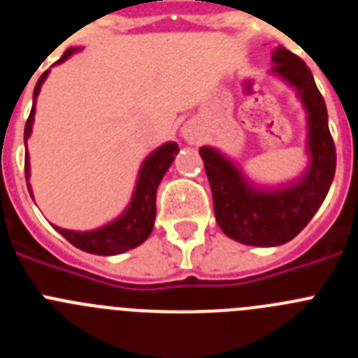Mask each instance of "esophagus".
Masks as SVG:
<instances>
[{
  "label": "esophagus",
  "mask_w": 358,
  "mask_h": 358,
  "mask_svg": "<svg viewBox=\"0 0 358 358\" xmlns=\"http://www.w3.org/2000/svg\"><path fill=\"white\" fill-rule=\"evenodd\" d=\"M182 136H185V140H188L189 143L197 141L199 138H201V129H199L197 122H194V120L186 122L185 125H182Z\"/></svg>",
  "instance_id": "obj_1"
}]
</instances>
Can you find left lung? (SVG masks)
Instances as JSON below:
<instances>
[{
	"label": "left lung",
	"instance_id": "1",
	"mask_svg": "<svg viewBox=\"0 0 358 358\" xmlns=\"http://www.w3.org/2000/svg\"><path fill=\"white\" fill-rule=\"evenodd\" d=\"M274 71L297 87L308 110L310 170L297 185L278 192H258L243 181L238 170L217 150L202 147L208 181L213 194L215 218L229 238L245 245L273 248L301 233L321 208L335 176L334 138L328 129L327 103L315 85L312 71L290 50L274 52Z\"/></svg>",
	"mask_w": 358,
	"mask_h": 358
}]
</instances>
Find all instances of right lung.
Listing matches in <instances>:
<instances>
[{"label":"right lung","mask_w":358,"mask_h":358,"mask_svg":"<svg viewBox=\"0 0 358 358\" xmlns=\"http://www.w3.org/2000/svg\"><path fill=\"white\" fill-rule=\"evenodd\" d=\"M73 52H75V48L66 50L64 55L55 64L66 61ZM46 75H48V71H44L41 75V78L37 80L36 90H34V106H31L30 116H28L27 125H24V145H27V138L30 136L31 122H34V115H36V96L39 94L41 85H43ZM177 150H179L177 143H166L147 157V161L141 166L140 181L136 185V192L134 197H132L131 206H129V210L118 220L107 224V226L100 227L96 231H90V233H77V231L62 229V227H55V229L69 243H73L75 248L82 249L85 252H91V255L110 256L138 248L152 233L154 218H156L157 186H159L164 172L172 164ZM24 176H27V179L30 177L28 154L24 156ZM28 189H30V185H28Z\"/></svg>","instance_id":"right-lung-1"}]
</instances>
